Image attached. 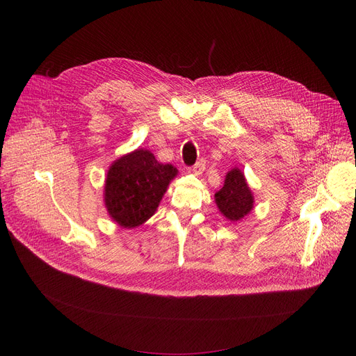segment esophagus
<instances>
[{"instance_id":"esophagus-1","label":"esophagus","mask_w":356,"mask_h":356,"mask_svg":"<svg viewBox=\"0 0 356 356\" xmlns=\"http://www.w3.org/2000/svg\"><path fill=\"white\" fill-rule=\"evenodd\" d=\"M204 168H207V165H204V160H200V161H197V163L192 167V172H193V175L200 176V175L204 172Z\"/></svg>"}]
</instances>
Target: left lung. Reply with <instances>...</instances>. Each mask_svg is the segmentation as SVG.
<instances>
[{"mask_svg": "<svg viewBox=\"0 0 356 356\" xmlns=\"http://www.w3.org/2000/svg\"><path fill=\"white\" fill-rule=\"evenodd\" d=\"M254 195L244 172L238 167L231 168L222 189L215 193V203L220 215L231 222H238L250 215L254 209Z\"/></svg>", "mask_w": 356, "mask_h": 356, "instance_id": "left-lung-1", "label": "left lung"}]
</instances>
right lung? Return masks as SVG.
Segmentation results:
<instances>
[{"label": "right lung", "mask_w": 356, "mask_h": 356, "mask_svg": "<svg viewBox=\"0 0 356 356\" xmlns=\"http://www.w3.org/2000/svg\"><path fill=\"white\" fill-rule=\"evenodd\" d=\"M179 170L157 161L149 149L137 148L112 161L106 172L104 202L121 228H137L152 218Z\"/></svg>", "instance_id": "1"}]
</instances>
